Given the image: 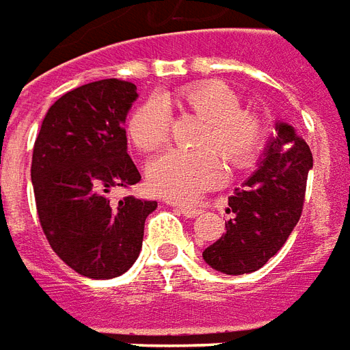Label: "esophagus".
<instances>
[{
  "instance_id": "34e87169",
  "label": "esophagus",
  "mask_w": 350,
  "mask_h": 350,
  "mask_svg": "<svg viewBox=\"0 0 350 350\" xmlns=\"http://www.w3.org/2000/svg\"><path fill=\"white\" fill-rule=\"evenodd\" d=\"M175 207H177V211L183 213L185 217H188V219L200 217V213H202V209H198V207H188V205H175Z\"/></svg>"
}]
</instances>
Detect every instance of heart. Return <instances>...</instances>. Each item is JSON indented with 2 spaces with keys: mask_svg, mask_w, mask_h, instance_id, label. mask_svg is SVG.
Here are the masks:
<instances>
[{
  "mask_svg": "<svg viewBox=\"0 0 350 350\" xmlns=\"http://www.w3.org/2000/svg\"><path fill=\"white\" fill-rule=\"evenodd\" d=\"M167 109L192 113L203 120L198 148L190 152L170 150L150 162L147 180L150 190L175 202H190L224 179V163L241 170L264 147L266 126L256 115L241 111V100L232 88L217 81H205L162 94L133 109L126 120V133L141 152H152L163 145L170 128ZM215 148L218 155L212 150Z\"/></svg>",
  "mask_w": 350,
  "mask_h": 350,
  "instance_id": "heart-1",
  "label": "heart"
}]
</instances>
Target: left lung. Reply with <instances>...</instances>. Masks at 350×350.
Here are the masks:
<instances>
[{
    "mask_svg": "<svg viewBox=\"0 0 350 350\" xmlns=\"http://www.w3.org/2000/svg\"><path fill=\"white\" fill-rule=\"evenodd\" d=\"M313 154L286 122L275 124L258 170L228 198L226 234L203 250V260L226 275L252 273L275 256L298 224Z\"/></svg>",
    "mask_w": 350,
    "mask_h": 350,
    "instance_id": "8db88e82",
    "label": "left lung"
}]
</instances>
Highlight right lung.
I'll return each instance as SVG.
<instances>
[{
	"instance_id": "right-lung-1",
	"label": "right lung",
	"mask_w": 350,
	"mask_h": 350,
	"mask_svg": "<svg viewBox=\"0 0 350 350\" xmlns=\"http://www.w3.org/2000/svg\"><path fill=\"white\" fill-rule=\"evenodd\" d=\"M137 100L135 84L103 79L54 101L31 156L37 215L52 250L77 273L113 279L126 273L143 245L145 220L156 202L115 188L139 183L128 154L124 122Z\"/></svg>"
}]
</instances>
